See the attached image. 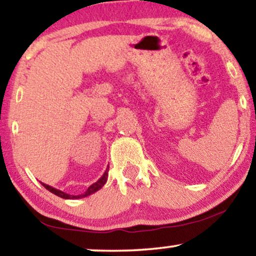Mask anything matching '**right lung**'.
<instances>
[{
	"mask_svg": "<svg viewBox=\"0 0 256 256\" xmlns=\"http://www.w3.org/2000/svg\"><path fill=\"white\" fill-rule=\"evenodd\" d=\"M108 168H106V171L104 172V174H102L100 178L96 180V183H93L92 186H90L88 188H87V190L84 194H82V195H70V194H66L64 192H61V190L59 189H56V188L48 186V184H44L42 183L41 184L44 186L46 189L48 190V192H50L52 194H54V195L59 196L61 197V198H64V200H78V198H82V197H87L90 195H92V194H94L98 192L99 189H102V186H104V184L106 183V180H108Z\"/></svg>",
	"mask_w": 256,
	"mask_h": 256,
	"instance_id": "obj_1",
	"label": "right lung"
}]
</instances>
